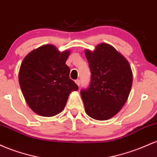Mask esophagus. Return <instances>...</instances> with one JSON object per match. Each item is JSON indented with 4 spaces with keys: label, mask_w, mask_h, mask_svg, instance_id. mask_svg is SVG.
Returning <instances> with one entry per match:
<instances>
[{
    "label": "esophagus",
    "mask_w": 157,
    "mask_h": 157,
    "mask_svg": "<svg viewBox=\"0 0 157 157\" xmlns=\"http://www.w3.org/2000/svg\"><path fill=\"white\" fill-rule=\"evenodd\" d=\"M75 83H76L78 86H80V81L79 80H75Z\"/></svg>",
    "instance_id": "34e87169"
}]
</instances>
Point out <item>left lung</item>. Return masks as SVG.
Masks as SVG:
<instances>
[{
    "mask_svg": "<svg viewBox=\"0 0 157 157\" xmlns=\"http://www.w3.org/2000/svg\"><path fill=\"white\" fill-rule=\"evenodd\" d=\"M91 70V83L81 90L85 111L90 117L107 120L117 113L128 98L133 74L128 61L111 45L85 50Z\"/></svg>",
    "mask_w": 157,
    "mask_h": 157,
    "instance_id": "left-lung-1",
    "label": "left lung"
}]
</instances>
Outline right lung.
<instances>
[{"label":"right lung","mask_w":157,"mask_h":157,"mask_svg":"<svg viewBox=\"0 0 157 157\" xmlns=\"http://www.w3.org/2000/svg\"><path fill=\"white\" fill-rule=\"evenodd\" d=\"M69 55V50L60 52L47 44L32 51L22 61L18 74L21 89L30 109L40 116L60 113L70 93L78 90L66 64Z\"/></svg>","instance_id":"1"}]
</instances>
